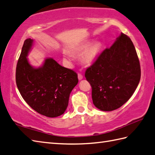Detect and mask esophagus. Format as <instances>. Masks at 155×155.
I'll list each match as a JSON object with an SVG mask.
<instances>
[{
	"mask_svg": "<svg viewBox=\"0 0 155 155\" xmlns=\"http://www.w3.org/2000/svg\"><path fill=\"white\" fill-rule=\"evenodd\" d=\"M78 80H82V79L83 78V76H82V74H81V73H78Z\"/></svg>",
	"mask_w": 155,
	"mask_h": 155,
	"instance_id": "34e87169",
	"label": "esophagus"
}]
</instances>
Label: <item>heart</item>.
<instances>
[{
	"instance_id": "heart-1",
	"label": "heart",
	"mask_w": 155,
	"mask_h": 155,
	"mask_svg": "<svg viewBox=\"0 0 155 155\" xmlns=\"http://www.w3.org/2000/svg\"><path fill=\"white\" fill-rule=\"evenodd\" d=\"M89 44H90L88 42L84 43V44H82L72 49V52L73 53H79L87 49L82 54L81 57L82 62L86 64H91L95 59L100 50V44L99 43H95V44H93L88 47ZM63 56L67 61H71L73 60V56L71 55L69 52L67 51H63Z\"/></svg>"
}]
</instances>
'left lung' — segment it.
<instances>
[{
  "label": "left lung",
  "instance_id": "8db88e82",
  "mask_svg": "<svg viewBox=\"0 0 155 155\" xmlns=\"http://www.w3.org/2000/svg\"><path fill=\"white\" fill-rule=\"evenodd\" d=\"M92 87L94 105L102 111H113L131 98L141 78L139 60L131 39L121 34L85 72Z\"/></svg>",
  "mask_w": 155,
  "mask_h": 155
}]
</instances>
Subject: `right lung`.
I'll use <instances>...</instances> for the list:
<instances>
[{
	"instance_id": "add662e5",
	"label": "right lung",
	"mask_w": 155,
	"mask_h": 155,
	"mask_svg": "<svg viewBox=\"0 0 155 155\" xmlns=\"http://www.w3.org/2000/svg\"><path fill=\"white\" fill-rule=\"evenodd\" d=\"M33 39L24 41L16 70L17 87L24 100L32 109L48 117L64 114L71 91L78 83V75L62 67L52 58H47L43 65L35 68L27 56Z\"/></svg>"
}]
</instances>
